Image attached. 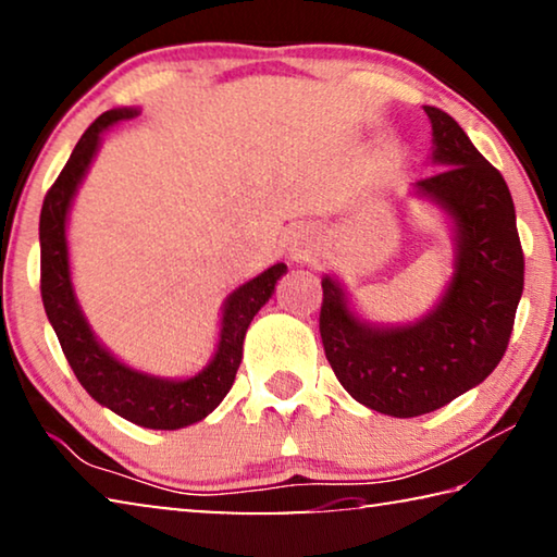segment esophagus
I'll return each mask as SVG.
<instances>
[{
  "label": "esophagus",
  "instance_id": "1",
  "mask_svg": "<svg viewBox=\"0 0 557 557\" xmlns=\"http://www.w3.org/2000/svg\"><path fill=\"white\" fill-rule=\"evenodd\" d=\"M322 250V233L312 225H301L289 235V260L292 262H312Z\"/></svg>",
  "mask_w": 557,
  "mask_h": 557
}]
</instances>
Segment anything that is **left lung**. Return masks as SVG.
Segmentation results:
<instances>
[{
  "mask_svg": "<svg viewBox=\"0 0 557 557\" xmlns=\"http://www.w3.org/2000/svg\"><path fill=\"white\" fill-rule=\"evenodd\" d=\"M430 162L440 172L412 196L447 215L451 277L437 305L408 324H375L356 312L346 287L324 275L319 332L338 383L366 408L418 418L474 388L506 354L523 292V250L504 176L440 108Z\"/></svg>",
  "mask_w": 557,
  "mask_h": 557,
  "instance_id": "1",
  "label": "left lung"
}]
</instances>
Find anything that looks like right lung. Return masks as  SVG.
<instances>
[{"label": "right lung", "mask_w": 557, "mask_h": 557, "mask_svg": "<svg viewBox=\"0 0 557 557\" xmlns=\"http://www.w3.org/2000/svg\"><path fill=\"white\" fill-rule=\"evenodd\" d=\"M137 115V108L102 112L83 132L63 172L46 194L39 221L41 299L46 317L59 336L75 379L81 381L92 400H98L102 408L135 422L139 428L178 430L203 420L228 395L243 361L245 332H248L252 317L260 312V307L272 297L277 280L287 272V265L275 262L225 297L215 354L199 373L188 375V379H162V375L137 371L120 361L115 354H110L108 346H102L92 332L81 309V301L75 297L65 225H69L75 194H78L83 178H86L100 149L102 132Z\"/></svg>", "instance_id": "add662e5"}]
</instances>
